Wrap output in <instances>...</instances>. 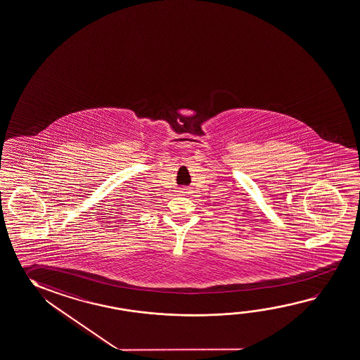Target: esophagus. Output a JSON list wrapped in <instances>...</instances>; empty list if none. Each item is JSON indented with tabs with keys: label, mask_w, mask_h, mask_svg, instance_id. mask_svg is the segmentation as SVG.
Wrapping results in <instances>:
<instances>
[{
	"label": "esophagus",
	"mask_w": 360,
	"mask_h": 360,
	"mask_svg": "<svg viewBox=\"0 0 360 360\" xmlns=\"http://www.w3.org/2000/svg\"><path fill=\"white\" fill-rule=\"evenodd\" d=\"M180 193H184V194H186V191H180Z\"/></svg>",
	"instance_id": "34e87169"
}]
</instances>
